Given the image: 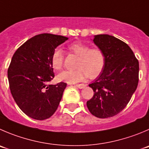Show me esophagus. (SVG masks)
<instances>
[{"mask_svg":"<svg viewBox=\"0 0 149 149\" xmlns=\"http://www.w3.org/2000/svg\"><path fill=\"white\" fill-rule=\"evenodd\" d=\"M75 86H76V87L78 88L82 89V88H83L86 87V85H84V84H77V85H75Z\"/></svg>","mask_w":149,"mask_h":149,"instance_id":"34e87169","label":"esophagus"}]
</instances>
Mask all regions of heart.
<instances>
[{
	"label": "heart",
	"instance_id": "heart-1",
	"mask_svg": "<svg viewBox=\"0 0 149 149\" xmlns=\"http://www.w3.org/2000/svg\"><path fill=\"white\" fill-rule=\"evenodd\" d=\"M69 50L79 56L77 68L75 70H66L59 74L58 77L61 81L68 83H76L83 81L89 76L95 77L102 72L104 66L105 58L104 52L100 48H90L82 42H74L68 47ZM64 55L60 48H56L52 52L50 58L52 67L55 70L62 69Z\"/></svg>",
	"mask_w": 149,
	"mask_h": 149
}]
</instances>
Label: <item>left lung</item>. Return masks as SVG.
I'll return each instance as SVG.
<instances>
[{"mask_svg": "<svg viewBox=\"0 0 149 149\" xmlns=\"http://www.w3.org/2000/svg\"><path fill=\"white\" fill-rule=\"evenodd\" d=\"M93 42L104 52L105 62L100 75L88 85L93 96L86 104L97 118H110L124 110L135 91L139 62L128 45L115 36L96 35Z\"/></svg>", "mask_w": 149, "mask_h": 149, "instance_id": "1", "label": "left lung"}]
</instances>
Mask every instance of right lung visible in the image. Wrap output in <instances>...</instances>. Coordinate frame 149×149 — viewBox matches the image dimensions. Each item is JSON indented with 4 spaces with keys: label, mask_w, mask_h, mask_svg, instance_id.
Instances as JSON below:
<instances>
[{
    "label": "right lung",
    "mask_w": 149,
    "mask_h": 149,
    "mask_svg": "<svg viewBox=\"0 0 149 149\" xmlns=\"http://www.w3.org/2000/svg\"><path fill=\"white\" fill-rule=\"evenodd\" d=\"M67 39L51 33L36 35L21 45L12 57L8 69L10 91L20 110L33 119L49 118L61 100L66 83H47L55 77L51 56Z\"/></svg>",
    "instance_id": "obj_1"
}]
</instances>
